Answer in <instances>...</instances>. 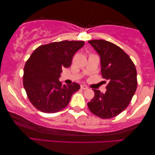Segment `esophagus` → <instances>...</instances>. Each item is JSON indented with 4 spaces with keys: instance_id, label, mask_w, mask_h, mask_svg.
Listing matches in <instances>:
<instances>
[{
    "instance_id": "obj_1",
    "label": "esophagus",
    "mask_w": 155,
    "mask_h": 155,
    "mask_svg": "<svg viewBox=\"0 0 155 155\" xmlns=\"http://www.w3.org/2000/svg\"><path fill=\"white\" fill-rule=\"evenodd\" d=\"M80 88H81L82 90H87V89H88V87L85 85V84H81V86H80Z\"/></svg>"
}]
</instances>
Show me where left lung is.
Listing matches in <instances>:
<instances>
[{
    "mask_svg": "<svg viewBox=\"0 0 155 155\" xmlns=\"http://www.w3.org/2000/svg\"><path fill=\"white\" fill-rule=\"evenodd\" d=\"M101 58V72L109 81L107 92L93 90L94 97L87 103L93 114L104 119L118 116L128 107L137 89L135 64L122 48L103 39L88 41ZM107 81H105V82Z\"/></svg>",
    "mask_w": 155,
    "mask_h": 155,
    "instance_id": "8db88e82",
    "label": "left lung"
}]
</instances>
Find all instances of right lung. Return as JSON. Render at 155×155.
Returning a JSON list of instances; mask_svg holds the SVG:
<instances>
[{
	"label": "right lung",
	"mask_w": 155,
	"mask_h": 155,
	"mask_svg": "<svg viewBox=\"0 0 155 155\" xmlns=\"http://www.w3.org/2000/svg\"><path fill=\"white\" fill-rule=\"evenodd\" d=\"M82 41H62L36 48L24 68L23 86L34 107L44 113L65 109L80 84H62L59 81L63 68L71 66L72 58L84 46Z\"/></svg>",
	"instance_id": "right-lung-1"
}]
</instances>
